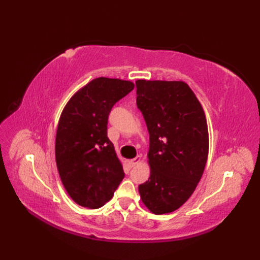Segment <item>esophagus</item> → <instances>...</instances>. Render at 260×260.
<instances>
[{
    "instance_id": "esophagus-1",
    "label": "esophagus",
    "mask_w": 260,
    "mask_h": 260,
    "mask_svg": "<svg viewBox=\"0 0 260 260\" xmlns=\"http://www.w3.org/2000/svg\"><path fill=\"white\" fill-rule=\"evenodd\" d=\"M140 160H141V156H137L136 158H133V159L128 160V164H129V166H130V167H135L137 164H139V162H140Z\"/></svg>"
}]
</instances>
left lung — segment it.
<instances>
[{"label": "left lung", "instance_id": "obj_1", "mask_svg": "<svg viewBox=\"0 0 260 260\" xmlns=\"http://www.w3.org/2000/svg\"><path fill=\"white\" fill-rule=\"evenodd\" d=\"M137 105L149 133L151 176L139 185L155 215L175 211L200 182L208 156L205 113L183 81L138 80Z\"/></svg>", "mask_w": 260, "mask_h": 260}]
</instances>
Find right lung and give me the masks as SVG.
I'll use <instances>...</instances> for the list:
<instances>
[{
    "label": "right lung",
    "mask_w": 260,
    "mask_h": 260,
    "mask_svg": "<svg viewBox=\"0 0 260 260\" xmlns=\"http://www.w3.org/2000/svg\"><path fill=\"white\" fill-rule=\"evenodd\" d=\"M135 89L131 81L100 77L69 100L55 140V157L64 187L78 205L100 208L124 177L107 137L113 106Z\"/></svg>",
    "instance_id": "1"
}]
</instances>
